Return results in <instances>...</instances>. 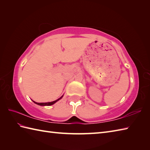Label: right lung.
<instances>
[{
    "instance_id": "add662e5",
    "label": "right lung",
    "mask_w": 150,
    "mask_h": 150,
    "mask_svg": "<svg viewBox=\"0 0 150 150\" xmlns=\"http://www.w3.org/2000/svg\"><path fill=\"white\" fill-rule=\"evenodd\" d=\"M63 96H62V97H60L59 99H56V100H55V101H52V102H48V103H36V102H35V101H33L35 103H36V104H37V105H40V106H50V105H53V104H54V103H55L56 102H57L58 101H59V99L62 98Z\"/></svg>"
}]
</instances>
